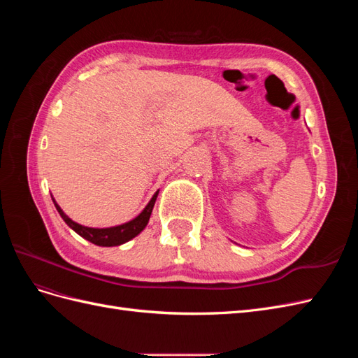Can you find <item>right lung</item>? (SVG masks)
I'll return each instance as SVG.
<instances>
[{"mask_svg":"<svg viewBox=\"0 0 358 358\" xmlns=\"http://www.w3.org/2000/svg\"><path fill=\"white\" fill-rule=\"evenodd\" d=\"M157 196H158V192L154 194V197L150 199V201L148 203L143 212L140 213L137 218H134L133 221H129L127 224H122V225L110 227V229H90V227H83L78 222L71 221L69 216L62 212V209L57 203H55V208L59 212L61 218L66 221V224L70 227V229H73L79 236H82L83 239L90 241L91 243L99 245V246H117V245H122L128 241H131L133 237H136L140 231L145 229L149 218H150V213H152Z\"/></svg>","mask_w":358,"mask_h":358,"instance_id":"obj_1","label":"right lung"}]
</instances>
